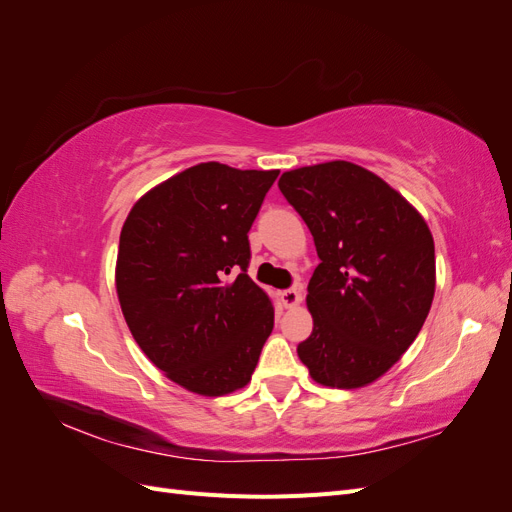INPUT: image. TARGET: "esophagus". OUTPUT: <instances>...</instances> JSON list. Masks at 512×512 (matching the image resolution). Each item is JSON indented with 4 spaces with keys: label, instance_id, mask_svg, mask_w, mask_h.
I'll return each mask as SVG.
<instances>
[{
    "label": "esophagus",
    "instance_id": "1",
    "mask_svg": "<svg viewBox=\"0 0 512 512\" xmlns=\"http://www.w3.org/2000/svg\"><path fill=\"white\" fill-rule=\"evenodd\" d=\"M303 286L299 284V286H294V288H288V290H282L280 292V299H282V305L284 307H297L299 303H301V299H303Z\"/></svg>",
    "mask_w": 512,
    "mask_h": 512
}]
</instances>
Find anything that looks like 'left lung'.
Segmentation results:
<instances>
[{
    "label": "left lung",
    "mask_w": 512,
    "mask_h": 512,
    "mask_svg": "<svg viewBox=\"0 0 512 512\" xmlns=\"http://www.w3.org/2000/svg\"><path fill=\"white\" fill-rule=\"evenodd\" d=\"M277 185L320 258L305 299L314 329L299 359L322 386L361 389L401 359L429 314L431 230L389 183L346 160L286 170Z\"/></svg>",
    "instance_id": "8db88e82"
}]
</instances>
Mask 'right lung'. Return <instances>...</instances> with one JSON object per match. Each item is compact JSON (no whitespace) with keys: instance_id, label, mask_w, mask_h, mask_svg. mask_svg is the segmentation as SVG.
Returning a JSON list of instances; mask_svg holds the SVG:
<instances>
[{"instance_id":"add662e5","label":"right lung","mask_w":512,"mask_h":512,"mask_svg":"<svg viewBox=\"0 0 512 512\" xmlns=\"http://www.w3.org/2000/svg\"><path fill=\"white\" fill-rule=\"evenodd\" d=\"M277 175L196 164L143 194L123 222V318L147 359L185 391L243 389L273 331L269 294L245 271L247 232Z\"/></svg>"}]
</instances>
